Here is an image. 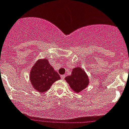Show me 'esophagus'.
<instances>
[{
  "label": "esophagus",
  "instance_id": "esophagus-1",
  "mask_svg": "<svg viewBox=\"0 0 129 129\" xmlns=\"http://www.w3.org/2000/svg\"><path fill=\"white\" fill-rule=\"evenodd\" d=\"M65 77H66V76H65V75H61V79H63H63H64V78H65Z\"/></svg>",
  "mask_w": 129,
  "mask_h": 129
}]
</instances>
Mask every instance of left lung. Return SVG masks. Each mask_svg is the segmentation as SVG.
Returning a JSON list of instances; mask_svg holds the SVG:
<instances>
[{
  "instance_id": "left-lung-1",
  "label": "left lung",
  "mask_w": 129,
  "mask_h": 129,
  "mask_svg": "<svg viewBox=\"0 0 129 129\" xmlns=\"http://www.w3.org/2000/svg\"><path fill=\"white\" fill-rule=\"evenodd\" d=\"M70 88L76 93H79L88 87L89 78L85 71L80 67L73 69L71 75L65 78Z\"/></svg>"
}]
</instances>
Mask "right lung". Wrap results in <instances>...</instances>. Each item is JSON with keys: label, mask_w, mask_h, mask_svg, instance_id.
<instances>
[{"label": "right lung", "mask_w": 129, "mask_h": 129, "mask_svg": "<svg viewBox=\"0 0 129 129\" xmlns=\"http://www.w3.org/2000/svg\"><path fill=\"white\" fill-rule=\"evenodd\" d=\"M60 77L49 63L48 59H40L34 63L30 73V80L33 88L40 93L50 89Z\"/></svg>", "instance_id": "right-lung-1"}]
</instances>
